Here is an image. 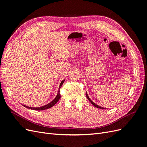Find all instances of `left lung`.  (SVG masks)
Returning a JSON list of instances; mask_svg holds the SVG:
<instances>
[{
  "mask_svg": "<svg viewBox=\"0 0 147 147\" xmlns=\"http://www.w3.org/2000/svg\"><path fill=\"white\" fill-rule=\"evenodd\" d=\"M86 97H87V98H88V99L89 100V101H90V102H91V103L93 105H94V107H97V108H98V109H104V108H103V107H100V106H99V105H96L95 103H94V102H93L90 99V97H88V94H87V93H86Z\"/></svg>",
  "mask_w": 147,
  "mask_h": 147,
  "instance_id": "left-lung-1",
  "label": "left lung"
}]
</instances>
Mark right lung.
I'll return each instance as SVG.
<instances>
[{
  "instance_id": "right-lung-1",
  "label": "right lung",
  "mask_w": 147,
  "mask_h": 147,
  "mask_svg": "<svg viewBox=\"0 0 147 147\" xmlns=\"http://www.w3.org/2000/svg\"><path fill=\"white\" fill-rule=\"evenodd\" d=\"M64 80H63L61 82L60 85H59V91H58V92H57V96L56 97V98L53 100L52 102H51L50 103L48 104L47 105H45V106H43V107H38V108H33V107H28V106H26L24 105H23L24 107H25L28 108V109H32V110H46V109H50L51 107H52L55 104H56L57 102L59 101V100L61 98V94H60V88H61L62 85H63V83H64Z\"/></svg>"
}]
</instances>
